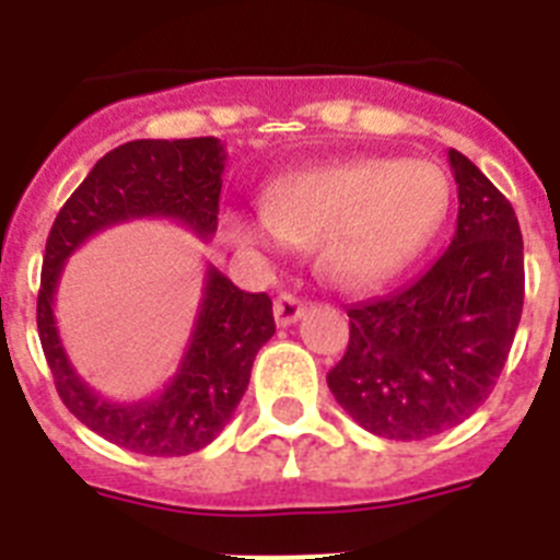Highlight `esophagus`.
<instances>
[{
	"mask_svg": "<svg viewBox=\"0 0 560 560\" xmlns=\"http://www.w3.org/2000/svg\"><path fill=\"white\" fill-rule=\"evenodd\" d=\"M305 314V305L303 300L296 294H291V291H280L275 300V319L280 328H289V325H294L300 316Z\"/></svg>",
	"mask_w": 560,
	"mask_h": 560,
	"instance_id": "1",
	"label": "esophagus"
}]
</instances>
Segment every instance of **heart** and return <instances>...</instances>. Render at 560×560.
I'll return each mask as SVG.
<instances>
[{"label": "heart", "instance_id": "obj_1", "mask_svg": "<svg viewBox=\"0 0 560 560\" xmlns=\"http://www.w3.org/2000/svg\"><path fill=\"white\" fill-rule=\"evenodd\" d=\"M446 210L448 182L432 162L361 160L275 182L264 219L230 212L224 230L246 252L314 246L330 283L370 289L427 246Z\"/></svg>", "mask_w": 560, "mask_h": 560}]
</instances>
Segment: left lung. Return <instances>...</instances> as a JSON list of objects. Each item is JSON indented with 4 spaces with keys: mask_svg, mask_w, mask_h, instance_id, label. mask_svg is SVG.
<instances>
[{
    "mask_svg": "<svg viewBox=\"0 0 560 560\" xmlns=\"http://www.w3.org/2000/svg\"><path fill=\"white\" fill-rule=\"evenodd\" d=\"M457 232L407 289L353 305L328 373L339 407L368 432L423 440L471 418L497 387L524 305V244L511 201L459 151Z\"/></svg>",
    "mask_w": 560,
    "mask_h": 560,
    "instance_id": "1",
    "label": "left lung"
}]
</instances>
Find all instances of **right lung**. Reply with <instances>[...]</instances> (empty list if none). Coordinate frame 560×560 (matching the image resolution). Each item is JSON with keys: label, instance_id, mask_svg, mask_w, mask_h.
I'll return each mask as SVG.
<instances>
[{"label": "right lung", "instance_id": "1", "mask_svg": "<svg viewBox=\"0 0 560 560\" xmlns=\"http://www.w3.org/2000/svg\"><path fill=\"white\" fill-rule=\"evenodd\" d=\"M224 162L215 137L126 142L89 171L49 230L36 308L44 355L69 412L128 452L185 457L219 438L244 398L257 350L275 334L271 300L241 291L210 266L179 373L153 398L117 404L101 398L69 364L52 314L58 277L86 237L122 221L173 219L205 241L212 237Z\"/></svg>", "mask_w": 560, "mask_h": 560}]
</instances>
